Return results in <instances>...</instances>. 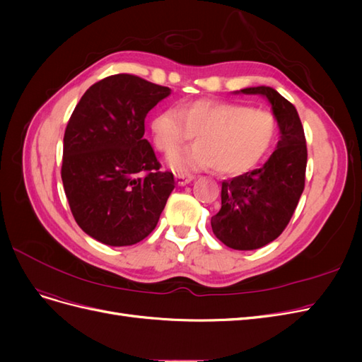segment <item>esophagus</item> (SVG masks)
<instances>
[{"label": "esophagus", "mask_w": 362, "mask_h": 362, "mask_svg": "<svg viewBox=\"0 0 362 362\" xmlns=\"http://www.w3.org/2000/svg\"><path fill=\"white\" fill-rule=\"evenodd\" d=\"M175 181H177L178 185H187L189 182L193 181V177H187V175H175Z\"/></svg>", "instance_id": "esophagus-1"}]
</instances>
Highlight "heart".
Returning a JSON list of instances; mask_svg holds the SVG:
<instances>
[{"label":"heart","instance_id":"1","mask_svg":"<svg viewBox=\"0 0 362 362\" xmlns=\"http://www.w3.org/2000/svg\"><path fill=\"white\" fill-rule=\"evenodd\" d=\"M152 136L163 154H173L196 134L199 141L169 158L177 172L216 168L238 175L255 168L276 139V117L245 104L199 100L152 119Z\"/></svg>","mask_w":362,"mask_h":362}]
</instances>
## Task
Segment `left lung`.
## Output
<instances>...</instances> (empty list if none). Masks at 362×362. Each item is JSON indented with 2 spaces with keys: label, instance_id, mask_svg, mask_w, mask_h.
I'll return each instance as SVG.
<instances>
[{
  "label": "left lung",
  "instance_id": "1",
  "mask_svg": "<svg viewBox=\"0 0 362 362\" xmlns=\"http://www.w3.org/2000/svg\"><path fill=\"white\" fill-rule=\"evenodd\" d=\"M234 93L266 98L279 127L276 149L262 168L222 182V206L211 217L214 235L237 250H254L278 238L305 187L306 141L296 107L269 86Z\"/></svg>",
  "mask_w": 362,
  "mask_h": 362
}]
</instances>
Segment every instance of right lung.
Masks as SVG:
<instances>
[{"label":"right lung","mask_w":362,"mask_h":362,"mask_svg":"<svg viewBox=\"0 0 362 362\" xmlns=\"http://www.w3.org/2000/svg\"><path fill=\"white\" fill-rule=\"evenodd\" d=\"M169 87L129 74L90 86L63 139L62 181L75 222L108 246L148 237L175 189L145 134V117Z\"/></svg>","instance_id":"right-lung-1"}]
</instances>
